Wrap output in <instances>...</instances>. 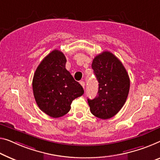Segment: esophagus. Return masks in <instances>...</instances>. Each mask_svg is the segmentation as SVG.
Returning <instances> with one entry per match:
<instances>
[{
    "instance_id": "34e87169",
    "label": "esophagus",
    "mask_w": 160,
    "mask_h": 160,
    "mask_svg": "<svg viewBox=\"0 0 160 160\" xmlns=\"http://www.w3.org/2000/svg\"><path fill=\"white\" fill-rule=\"evenodd\" d=\"M80 85H82V87L83 88H85V84L84 81H80Z\"/></svg>"
}]
</instances>
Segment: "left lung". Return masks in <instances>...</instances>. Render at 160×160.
Here are the masks:
<instances>
[{
	"label": "left lung",
	"instance_id": "8db88e82",
	"mask_svg": "<svg viewBox=\"0 0 160 160\" xmlns=\"http://www.w3.org/2000/svg\"><path fill=\"white\" fill-rule=\"evenodd\" d=\"M92 68L99 84L97 96L88 99L90 110L98 118H111L125 103L130 88L129 77L121 62L108 51L95 57Z\"/></svg>",
	"mask_w": 160,
	"mask_h": 160
}]
</instances>
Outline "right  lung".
<instances>
[{
    "label": "right lung",
    "mask_w": 160,
    "mask_h": 160,
    "mask_svg": "<svg viewBox=\"0 0 160 160\" xmlns=\"http://www.w3.org/2000/svg\"><path fill=\"white\" fill-rule=\"evenodd\" d=\"M66 57L54 49L43 59L32 81L34 96L39 108L52 118L70 111L74 99L84 93L80 84L66 70Z\"/></svg>",
    "instance_id": "right-lung-1"
}]
</instances>
